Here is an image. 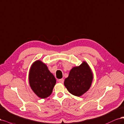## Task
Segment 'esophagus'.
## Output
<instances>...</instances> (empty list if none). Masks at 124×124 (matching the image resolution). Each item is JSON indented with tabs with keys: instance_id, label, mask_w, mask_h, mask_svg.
<instances>
[{
	"instance_id": "obj_1",
	"label": "esophagus",
	"mask_w": 124,
	"mask_h": 124,
	"mask_svg": "<svg viewBox=\"0 0 124 124\" xmlns=\"http://www.w3.org/2000/svg\"><path fill=\"white\" fill-rule=\"evenodd\" d=\"M58 82H59L60 83H63V82H64V79H59V80H58Z\"/></svg>"
}]
</instances>
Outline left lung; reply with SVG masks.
I'll return each instance as SVG.
<instances>
[{
  "instance_id": "1",
  "label": "left lung",
  "mask_w": 124,
  "mask_h": 124,
  "mask_svg": "<svg viewBox=\"0 0 124 124\" xmlns=\"http://www.w3.org/2000/svg\"><path fill=\"white\" fill-rule=\"evenodd\" d=\"M93 79L90 67L83 61L80 65L74 67L64 84L69 92L76 96H81L89 90Z\"/></svg>"
}]
</instances>
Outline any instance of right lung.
<instances>
[{
  "label": "right lung",
  "instance_id": "add662e5",
  "mask_svg": "<svg viewBox=\"0 0 124 124\" xmlns=\"http://www.w3.org/2000/svg\"><path fill=\"white\" fill-rule=\"evenodd\" d=\"M29 82L31 89L39 97L46 98L52 93L56 79L45 63L37 60L30 67Z\"/></svg>",
  "mask_w": 124,
  "mask_h": 124
}]
</instances>
